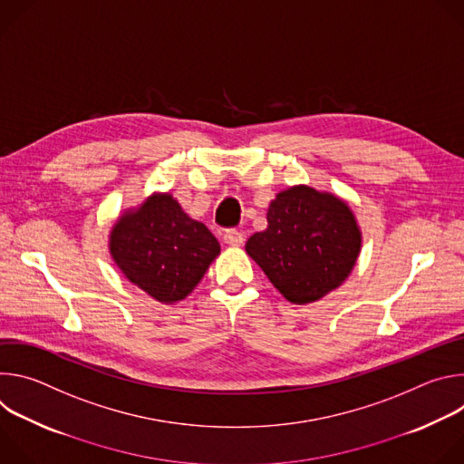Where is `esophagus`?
<instances>
[{"instance_id":"obj_1","label":"esophagus","mask_w":464,"mask_h":464,"mask_svg":"<svg viewBox=\"0 0 464 464\" xmlns=\"http://www.w3.org/2000/svg\"><path fill=\"white\" fill-rule=\"evenodd\" d=\"M224 242L229 244V246H242L244 235L240 231H237V229H227L224 233Z\"/></svg>"}]
</instances>
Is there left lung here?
<instances>
[{
	"label": "left lung",
	"instance_id": "obj_1",
	"mask_svg": "<svg viewBox=\"0 0 464 464\" xmlns=\"http://www.w3.org/2000/svg\"><path fill=\"white\" fill-rule=\"evenodd\" d=\"M360 246L349 206L301 185L277 194L268 229L249 237L246 251L290 303L304 304L347 279Z\"/></svg>",
	"mask_w": 464,
	"mask_h": 464
}]
</instances>
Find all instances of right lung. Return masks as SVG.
Instances as JSON below:
<instances>
[{
  "label": "right lung",
  "mask_w": 464,
  "mask_h": 464,
  "mask_svg": "<svg viewBox=\"0 0 464 464\" xmlns=\"http://www.w3.org/2000/svg\"><path fill=\"white\" fill-rule=\"evenodd\" d=\"M110 251L128 281L161 303H176L202 281L220 244L170 194H160L115 224Z\"/></svg>",
  "instance_id": "1"
}]
</instances>
